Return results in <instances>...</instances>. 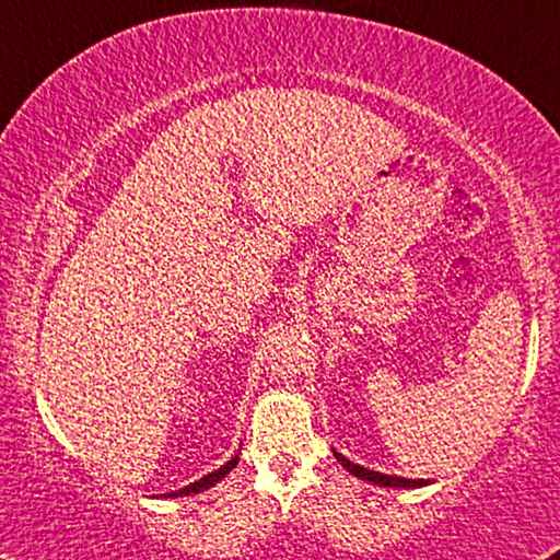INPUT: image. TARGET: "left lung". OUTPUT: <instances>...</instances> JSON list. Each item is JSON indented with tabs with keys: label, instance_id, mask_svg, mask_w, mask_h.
I'll list each match as a JSON object with an SVG mask.
<instances>
[{
	"label": "left lung",
	"instance_id": "8db88e82",
	"mask_svg": "<svg viewBox=\"0 0 560 560\" xmlns=\"http://www.w3.org/2000/svg\"><path fill=\"white\" fill-rule=\"evenodd\" d=\"M334 457L341 463V467H347L349 472L354 475V478H362L366 482H372V486H382V488H422L428 486L430 480H410V478H397V475H385V472H374V470H366V467L357 465L352 460H347L345 455L334 453Z\"/></svg>",
	"mask_w": 560,
	"mask_h": 560
}]
</instances>
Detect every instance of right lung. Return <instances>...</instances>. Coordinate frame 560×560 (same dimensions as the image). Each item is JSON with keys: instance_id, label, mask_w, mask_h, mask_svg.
Listing matches in <instances>:
<instances>
[{"instance_id": "1", "label": "right lung", "mask_w": 560, "mask_h": 560, "mask_svg": "<svg viewBox=\"0 0 560 560\" xmlns=\"http://www.w3.org/2000/svg\"><path fill=\"white\" fill-rule=\"evenodd\" d=\"M236 465H238V455H233L226 465H221V467H219V470L208 472V475H203V478H200V480L190 482V486L180 488V490H173V493H165V495H161V498H180V495H194V493H203V490L213 488L215 482L226 478V475H229V472H231L233 467H236Z\"/></svg>"}]
</instances>
